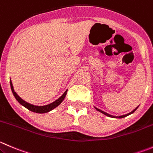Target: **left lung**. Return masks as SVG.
Masks as SVG:
<instances>
[{"label": "left lung", "instance_id": "8db88e82", "mask_svg": "<svg viewBox=\"0 0 153 153\" xmlns=\"http://www.w3.org/2000/svg\"><path fill=\"white\" fill-rule=\"evenodd\" d=\"M96 108V110H97L98 111H99V112H101V113H102V114H105V115H106V116H108V117H116V118H123V117H126V116H128V115H129V114H132V113H134V111H136V110H137V108H136L134 110H133L132 111H131V112H130V113H128V114H125V115H123V116H120V117H114V116H112V115H111V114H107V113H105V112H104V111H101V110H99V109H98V108Z\"/></svg>", "mask_w": 153, "mask_h": 153}]
</instances>
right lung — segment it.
<instances>
[{"label":"right lung","instance_id":"obj_1","mask_svg":"<svg viewBox=\"0 0 153 153\" xmlns=\"http://www.w3.org/2000/svg\"><path fill=\"white\" fill-rule=\"evenodd\" d=\"M10 87H11V90L12 92H13V95H14L15 98L16 99V100L19 102L22 105H23L24 107H25L26 108H27L28 110L30 111H33V112H35V113H38V114H44V113H47L48 111H51L53 110L54 108H55L56 107L58 106L60 103L63 101V99H65L66 96V93H67V90L62 95L61 97L59 98L58 99L55 101V102H52V103L49 104V105H44V106H36V105H31V104L27 103L25 101H24L23 99H21L19 96L17 95V93L14 91V89H13V84H12V81H10Z\"/></svg>","mask_w":153,"mask_h":153}]
</instances>
